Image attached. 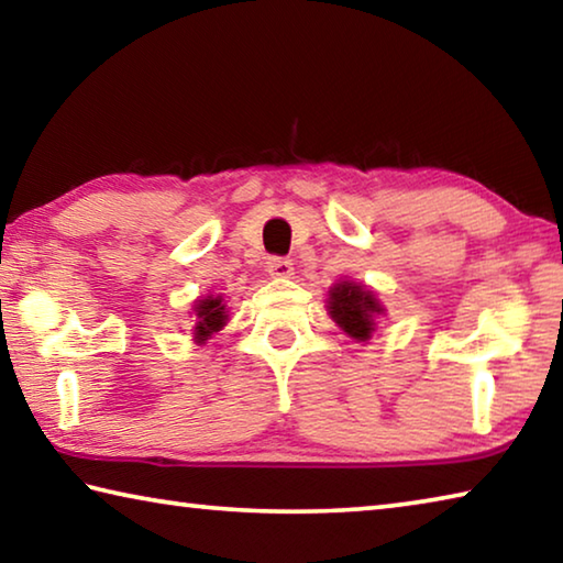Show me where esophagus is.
I'll list each match as a JSON object with an SVG mask.
<instances>
[{
    "label": "esophagus",
    "instance_id": "esophagus-1",
    "mask_svg": "<svg viewBox=\"0 0 563 563\" xmlns=\"http://www.w3.org/2000/svg\"><path fill=\"white\" fill-rule=\"evenodd\" d=\"M265 271H268L273 278H288V275H292V263L288 258H280V255H273V258L265 263Z\"/></svg>",
    "mask_w": 563,
    "mask_h": 563
}]
</instances>
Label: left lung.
<instances>
[{"label":"left lung","instance_id":"1","mask_svg":"<svg viewBox=\"0 0 563 563\" xmlns=\"http://www.w3.org/2000/svg\"><path fill=\"white\" fill-rule=\"evenodd\" d=\"M328 308L332 320L355 340H369L375 330V316L383 312L373 292L355 283H340L330 290Z\"/></svg>","mask_w":563,"mask_h":563}]
</instances>
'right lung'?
<instances>
[{
    "mask_svg": "<svg viewBox=\"0 0 563 563\" xmlns=\"http://www.w3.org/2000/svg\"><path fill=\"white\" fill-rule=\"evenodd\" d=\"M196 316H198V322H196V330L194 335L198 342H203L213 335V332L221 330L225 325V305L221 298H206V300H198L196 302Z\"/></svg>",
    "mask_w": 563,
    "mask_h": 563,
    "instance_id": "right-lung-1",
    "label": "right lung"
}]
</instances>
